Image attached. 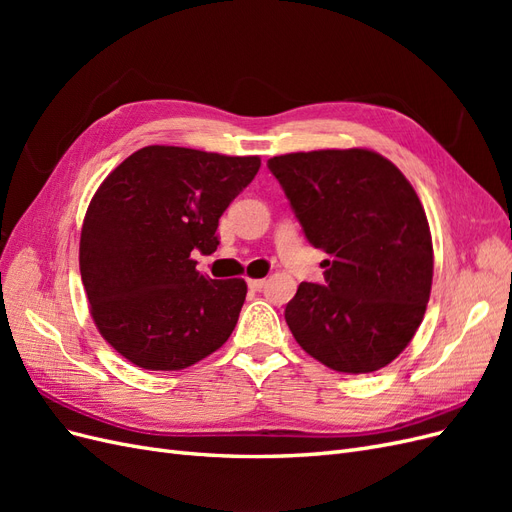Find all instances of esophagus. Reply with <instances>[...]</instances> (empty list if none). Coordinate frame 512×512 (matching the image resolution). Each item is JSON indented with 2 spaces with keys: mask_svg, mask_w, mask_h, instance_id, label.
<instances>
[{
  "mask_svg": "<svg viewBox=\"0 0 512 512\" xmlns=\"http://www.w3.org/2000/svg\"><path fill=\"white\" fill-rule=\"evenodd\" d=\"M247 286H250L252 290H262L265 288V280H247Z\"/></svg>",
  "mask_w": 512,
  "mask_h": 512,
  "instance_id": "obj_1",
  "label": "esophagus"
}]
</instances>
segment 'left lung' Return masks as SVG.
Returning <instances> with one entry per match:
<instances>
[{"mask_svg":"<svg viewBox=\"0 0 512 512\" xmlns=\"http://www.w3.org/2000/svg\"><path fill=\"white\" fill-rule=\"evenodd\" d=\"M307 241L327 254L324 284L286 305L299 346L342 374H369L421 327L433 277L425 209L401 170L369 149H320L269 162Z\"/></svg>","mask_w":512,"mask_h":512,"instance_id":"obj_1","label":"left lung"}]
</instances>
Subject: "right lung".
<instances>
[{"label":"right lung","mask_w":512,"mask_h":512,"mask_svg":"<svg viewBox=\"0 0 512 512\" xmlns=\"http://www.w3.org/2000/svg\"><path fill=\"white\" fill-rule=\"evenodd\" d=\"M258 168V156L149 145L102 181L85 213L79 265L91 318L123 359L177 371L235 331L247 284L211 280L192 252L218 250L222 213Z\"/></svg>","instance_id":"right-lung-1"}]
</instances>
